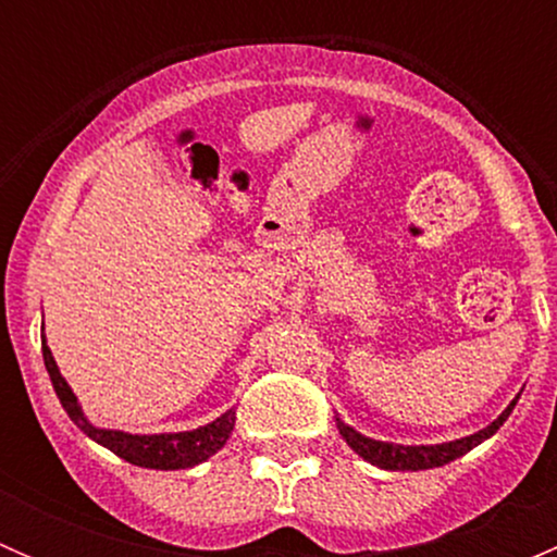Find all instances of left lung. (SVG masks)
Returning a JSON list of instances; mask_svg holds the SVG:
<instances>
[{"label":"left lung","mask_w":557,"mask_h":557,"mask_svg":"<svg viewBox=\"0 0 557 557\" xmlns=\"http://www.w3.org/2000/svg\"><path fill=\"white\" fill-rule=\"evenodd\" d=\"M518 398H515V401L509 404V407L504 409V412L498 414V418L493 420L487 429L476 431V434H471V436H463V440L442 442V445H393V442L369 440V436L358 434L356 429H350L347 423H342L339 418H336V429H339L342 440H345L352 450L361 455L363 460H369L372 466H380V469H387V471L434 469V466H445V463H450V460L460 458V455L469 453L471 447H476L480 442H485L487 436L496 434V431L504 425V420L512 414Z\"/></svg>","instance_id":"1"}]
</instances>
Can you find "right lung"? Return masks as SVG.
Wrapping results in <instances>:
<instances>
[{
	"mask_svg": "<svg viewBox=\"0 0 557 557\" xmlns=\"http://www.w3.org/2000/svg\"><path fill=\"white\" fill-rule=\"evenodd\" d=\"M42 358L45 369L50 374V383H53L55 396H59L61 407L66 409V414L72 418V423L83 431L86 436H91L94 442L107 447L110 453H115L117 458L128 460L134 466H145V469H190V466L201 463L210 455H215L226 445V440L234 431V420L237 412L228 409L226 414H221L212 423L201 425L194 431H180V434H126V431H110V429H97L94 423H88V418L83 414L77 396L72 393V387L66 385V380L61 377L59 367L53 361V352L45 345L42 339Z\"/></svg>",
	"mask_w": 557,
	"mask_h": 557,
	"instance_id": "right-lung-1",
	"label": "right lung"
}]
</instances>
